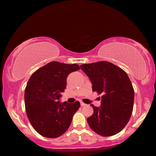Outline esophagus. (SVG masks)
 <instances>
[{"label":"esophagus","instance_id":"1","mask_svg":"<svg viewBox=\"0 0 156 156\" xmlns=\"http://www.w3.org/2000/svg\"><path fill=\"white\" fill-rule=\"evenodd\" d=\"M85 105H86V104H85L84 102H80V106H81V107L85 106Z\"/></svg>","mask_w":156,"mask_h":156}]
</instances>
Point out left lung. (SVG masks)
<instances>
[{"instance_id": "left-lung-1", "label": "left lung", "mask_w": 156, "mask_h": 156, "mask_svg": "<svg viewBox=\"0 0 156 156\" xmlns=\"http://www.w3.org/2000/svg\"><path fill=\"white\" fill-rule=\"evenodd\" d=\"M80 69L90 80L93 91L102 95L100 107L91 105L94 112L87 119L90 127L102 136L117 134L127 124L133 111L134 90L128 75L104 61L83 64Z\"/></svg>"}]
</instances>
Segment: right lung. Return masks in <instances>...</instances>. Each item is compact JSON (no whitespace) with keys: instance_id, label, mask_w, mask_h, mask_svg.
<instances>
[{"instance_id":"1","label":"right lung","mask_w":156,"mask_h":156,"mask_svg":"<svg viewBox=\"0 0 156 156\" xmlns=\"http://www.w3.org/2000/svg\"><path fill=\"white\" fill-rule=\"evenodd\" d=\"M80 67L76 63L51 61L37 70L28 80L25 90V110L35 131L47 138H57L69 128L80 102L61 103L66 88V78Z\"/></svg>"}]
</instances>
